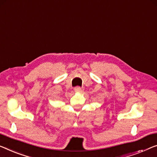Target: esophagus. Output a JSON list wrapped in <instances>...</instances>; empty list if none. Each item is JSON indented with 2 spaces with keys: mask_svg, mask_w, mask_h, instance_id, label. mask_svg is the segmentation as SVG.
Returning <instances> with one entry per match:
<instances>
[{
  "mask_svg": "<svg viewBox=\"0 0 157 157\" xmlns=\"http://www.w3.org/2000/svg\"><path fill=\"white\" fill-rule=\"evenodd\" d=\"M74 90H75V92H81L82 89H81L80 86H75V87Z\"/></svg>",
  "mask_w": 157,
  "mask_h": 157,
  "instance_id": "1",
  "label": "esophagus"
}]
</instances>
